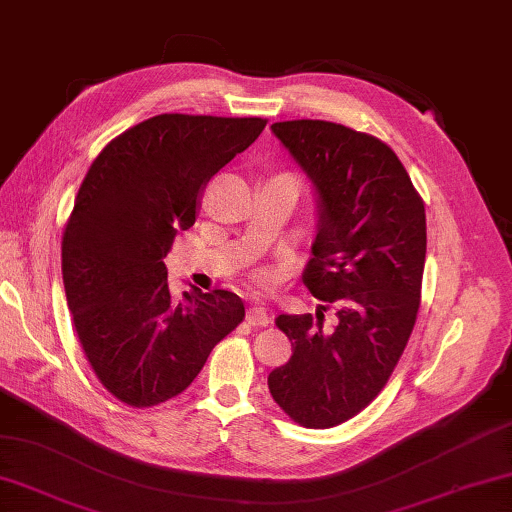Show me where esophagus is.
<instances>
[{
  "label": "esophagus",
  "instance_id": "esophagus-1",
  "mask_svg": "<svg viewBox=\"0 0 512 512\" xmlns=\"http://www.w3.org/2000/svg\"><path fill=\"white\" fill-rule=\"evenodd\" d=\"M269 321H272V316H269V312L265 310V307L260 305H252L247 310V323L254 325V327H265L269 325Z\"/></svg>",
  "mask_w": 512,
  "mask_h": 512
}]
</instances>
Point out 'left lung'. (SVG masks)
Instances as JSON below:
<instances>
[{"mask_svg":"<svg viewBox=\"0 0 512 512\" xmlns=\"http://www.w3.org/2000/svg\"><path fill=\"white\" fill-rule=\"evenodd\" d=\"M272 133L312 180L318 225L307 289L332 305L281 314L292 359L269 372V392L305 428L352 419L383 390L417 321L426 263V207L388 144L325 120L274 122ZM325 312V305H321Z\"/></svg>","mask_w":512,"mask_h":512,"instance_id":"obj_1","label":"left lung"}]
</instances>
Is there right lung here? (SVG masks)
I'll return each mask as SVG.
<instances>
[{
	"mask_svg": "<svg viewBox=\"0 0 512 512\" xmlns=\"http://www.w3.org/2000/svg\"><path fill=\"white\" fill-rule=\"evenodd\" d=\"M265 124L162 113L106 144L84 176L62 238L66 303L93 372L127 406L151 408L187 390L245 318L227 289L194 287L173 301L162 258L196 223L211 176Z\"/></svg>",
	"mask_w": 512,
	"mask_h": 512,
	"instance_id": "add662e5",
	"label": "right lung"
}]
</instances>
